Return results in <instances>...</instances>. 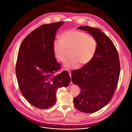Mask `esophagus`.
Segmentation results:
<instances>
[{
	"label": "esophagus",
	"mask_w": 132,
	"mask_h": 132,
	"mask_svg": "<svg viewBox=\"0 0 132 132\" xmlns=\"http://www.w3.org/2000/svg\"><path fill=\"white\" fill-rule=\"evenodd\" d=\"M68 72H69V76H70V78H71V72L70 71H68ZM70 84H72V82L71 81V82H70Z\"/></svg>",
	"instance_id": "34e87169"
}]
</instances>
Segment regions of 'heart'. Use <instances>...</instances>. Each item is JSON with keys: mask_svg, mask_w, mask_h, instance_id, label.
Instances as JSON below:
<instances>
[{"mask_svg": "<svg viewBox=\"0 0 132 132\" xmlns=\"http://www.w3.org/2000/svg\"><path fill=\"white\" fill-rule=\"evenodd\" d=\"M97 48V41L92 36L75 30L64 32L60 40H55L53 46L55 57L63 63L67 60V50H70L71 57L65 65L67 69H76L80 63L88 64L95 56Z\"/></svg>", "mask_w": 132, "mask_h": 132, "instance_id": "b5f03b06", "label": "heart"}]
</instances>
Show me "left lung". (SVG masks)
Listing matches in <instances>:
<instances>
[{
  "label": "left lung",
  "instance_id": "left-lung-1",
  "mask_svg": "<svg viewBox=\"0 0 132 132\" xmlns=\"http://www.w3.org/2000/svg\"><path fill=\"white\" fill-rule=\"evenodd\" d=\"M78 29L88 31L97 43L93 59L71 72L72 82L81 90L73 98L74 105L82 112L92 113L105 106L113 96L119 79L120 63L115 45L100 30L88 26Z\"/></svg>",
  "mask_w": 132,
  "mask_h": 132
}]
</instances>
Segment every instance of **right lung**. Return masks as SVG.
<instances>
[{"mask_svg":"<svg viewBox=\"0 0 132 132\" xmlns=\"http://www.w3.org/2000/svg\"><path fill=\"white\" fill-rule=\"evenodd\" d=\"M63 23L43 24L35 29L19 50L15 65L19 87L24 98L37 108L45 109L53 105L57 89L68 87L70 82L67 71L52 76L61 68L53 46L56 32Z\"/></svg>","mask_w":132,"mask_h":132,"instance_id":"right-lung-1","label":"right lung"}]
</instances>
